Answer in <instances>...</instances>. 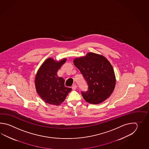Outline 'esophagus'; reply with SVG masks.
<instances>
[{
	"mask_svg": "<svg viewBox=\"0 0 149 149\" xmlns=\"http://www.w3.org/2000/svg\"><path fill=\"white\" fill-rule=\"evenodd\" d=\"M76 88H77V85H76V84H73L72 86V88L74 89V90H75L76 89Z\"/></svg>",
	"mask_w": 149,
	"mask_h": 149,
	"instance_id": "1",
	"label": "esophagus"
}]
</instances>
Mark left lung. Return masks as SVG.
I'll return each instance as SVG.
<instances>
[{"mask_svg": "<svg viewBox=\"0 0 149 149\" xmlns=\"http://www.w3.org/2000/svg\"><path fill=\"white\" fill-rule=\"evenodd\" d=\"M74 64L80 71L88 86L81 95L89 103H101L111 95L116 85L114 71L104 56L89 53L85 57L76 58Z\"/></svg>", "mask_w": 149, "mask_h": 149, "instance_id": "1", "label": "left lung"}]
</instances>
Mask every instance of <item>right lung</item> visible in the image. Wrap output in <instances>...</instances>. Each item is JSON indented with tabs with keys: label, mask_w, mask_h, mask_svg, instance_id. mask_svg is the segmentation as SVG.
I'll list each match as a JSON object with an SVG mask.
<instances>
[{
	"label": "right lung",
	"mask_w": 149,
	"mask_h": 149,
	"mask_svg": "<svg viewBox=\"0 0 149 149\" xmlns=\"http://www.w3.org/2000/svg\"><path fill=\"white\" fill-rule=\"evenodd\" d=\"M56 62L51 58L42 64L36 77L37 92L46 103L58 105L64 101L72 89L64 85L65 80L57 76L58 70L66 62Z\"/></svg>",
	"instance_id": "obj_1"
}]
</instances>
